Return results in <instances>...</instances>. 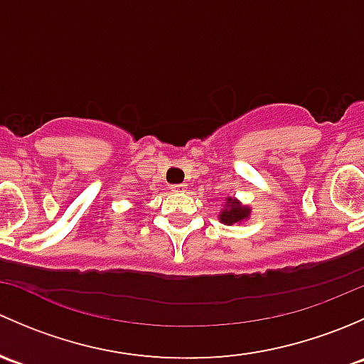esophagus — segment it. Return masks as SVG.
<instances>
[{
  "label": "esophagus",
  "mask_w": 364,
  "mask_h": 364,
  "mask_svg": "<svg viewBox=\"0 0 364 364\" xmlns=\"http://www.w3.org/2000/svg\"><path fill=\"white\" fill-rule=\"evenodd\" d=\"M185 183H181V185H172V192H185Z\"/></svg>",
  "instance_id": "1"
}]
</instances>
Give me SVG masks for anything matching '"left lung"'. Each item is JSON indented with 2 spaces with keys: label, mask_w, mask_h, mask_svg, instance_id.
<instances>
[{
  "label": "left lung",
  "mask_w": 364,
  "mask_h": 364,
  "mask_svg": "<svg viewBox=\"0 0 364 364\" xmlns=\"http://www.w3.org/2000/svg\"><path fill=\"white\" fill-rule=\"evenodd\" d=\"M248 215H250V209L241 205L237 200L227 199L225 209L220 213V220H222L223 223H227V225H232V223H237L241 222V220L247 218Z\"/></svg>",
  "instance_id": "obj_1"
}]
</instances>
